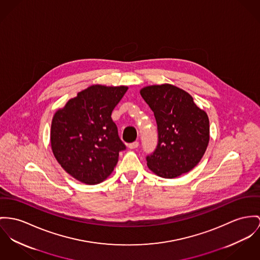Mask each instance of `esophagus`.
I'll use <instances>...</instances> for the list:
<instances>
[{"instance_id":"1","label":"esophagus","mask_w":260,"mask_h":260,"mask_svg":"<svg viewBox=\"0 0 260 260\" xmlns=\"http://www.w3.org/2000/svg\"><path fill=\"white\" fill-rule=\"evenodd\" d=\"M139 141H134V142H132V143H129L128 144V148L129 149H135V148H137L138 146H139Z\"/></svg>"}]
</instances>
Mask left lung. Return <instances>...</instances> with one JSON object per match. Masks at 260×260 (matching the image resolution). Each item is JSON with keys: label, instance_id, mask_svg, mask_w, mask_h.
<instances>
[{"label": "left lung", "instance_id": "1", "mask_svg": "<svg viewBox=\"0 0 260 260\" xmlns=\"http://www.w3.org/2000/svg\"><path fill=\"white\" fill-rule=\"evenodd\" d=\"M140 95L154 113L158 129L157 147L146 157L148 168L167 179L189 172L209 144L207 113L189 93L171 84L146 86Z\"/></svg>", "mask_w": 260, "mask_h": 260}]
</instances>
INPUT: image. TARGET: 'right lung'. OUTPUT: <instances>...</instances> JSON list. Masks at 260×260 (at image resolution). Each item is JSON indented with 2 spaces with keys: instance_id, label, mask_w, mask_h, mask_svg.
<instances>
[{
  "instance_id": "add662e5",
  "label": "right lung",
  "mask_w": 260,
  "mask_h": 260,
  "mask_svg": "<svg viewBox=\"0 0 260 260\" xmlns=\"http://www.w3.org/2000/svg\"><path fill=\"white\" fill-rule=\"evenodd\" d=\"M126 86L92 85L58 109L51 121L50 143L61 167L82 183L107 179L125 148L111 116Z\"/></svg>"
}]
</instances>
